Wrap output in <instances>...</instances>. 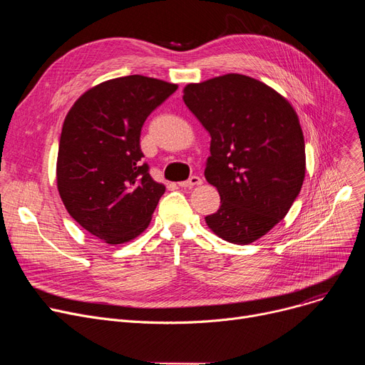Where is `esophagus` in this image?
I'll return each mask as SVG.
<instances>
[{"instance_id":"esophagus-1","label":"esophagus","mask_w":365,"mask_h":365,"mask_svg":"<svg viewBox=\"0 0 365 365\" xmlns=\"http://www.w3.org/2000/svg\"><path fill=\"white\" fill-rule=\"evenodd\" d=\"M201 183H202V180H201L200 176H190L187 180L180 182L179 186H182V187H194V186H198Z\"/></svg>"}]
</instances>
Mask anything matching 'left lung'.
I'll use <instances>...</instances> for the list:
<instances>
[{"label":"left lung","mask_w":365,"mask_h":365,"mask_svg":"<svg viewBox=\"0 0 365 365\" xmlns=\"http://www.w3.org/2000/svg\"><path fill=\"white\" fill-rule=\"evenodd\" d=\"M185 105L212 136L205 179L220 208L205 217L225 241L250 244L284 219L304 179V140L293 106L240 73L183 90Z\"/></svg>","instance_id":"left-lung-1"}]
</instances>
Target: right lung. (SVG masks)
I'll list each match as a JSON object with an SVG mask.
<instances>
[{
  "label": "right lung",
  "mask_w": 365,
  "mask_h": 365,
  "mask_svg": "<svg viewBox=\"0 0 365 365\" xmlns=\"http://www.w3.org/2000/svg\"><path fill=\"white\" fill-rule=\"evenodd\" d=\"M176 84L128 75L86 91L68 112L57 153V189L75 222L108 244L148 227L165 187L143 163L140 131Z\"/></svg>",
  "instance_id": "add662e5"
}]
</instances>
